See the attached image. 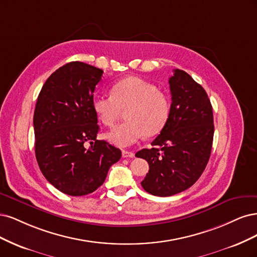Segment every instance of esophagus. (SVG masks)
<instances>
[{
  "mask_svg": "<svg viewBox=\"0 0 257 257\" xmlns=\"http://www.w3.org/2000/svg\"><path fill=\"white\" fill-rule=\"evenodd\" d=\"M121 156H122V158H134L135 153L128 152V151H122L121 152Z\"/></svg>",
  "mask_w": 257,
  "mask_h": 257,
  "instance_id": "obj_1",
  "label": "esophagus"
}]
</instances>
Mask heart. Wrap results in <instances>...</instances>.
<instances>
[{
	"mask_svg": "<svg viewBox=\"0 0 257 257\" xmlns=\"http://www.w3.org/2000/svg\"><path fill=\"white\" fill-rule=\"evenodd\" d=\"M92 106L107 127H112L126 109V120L105 135L109 142L119 147L134 145L146 135H158L170 117L168 96L139 77L117 81L111 87V95H95Z\"/></svg>",
	"mask_w": 257,
	"mask_h": 257,
	"instance_id": "obj_1",
	"label": "heart"
}]
</instances>
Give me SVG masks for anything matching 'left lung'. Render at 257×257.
I'll list each match as a JSON object with an SVG mask.
<instances>
[{"instance_id": "1", "label": "left lung", "mask_w": 257, "mask_h": 257, "mask_svg": "<svg viewBox=\"0 0 257 257\" xmlns=\"http://www.w3.org/2000/svg\"><path fill=\"white\" fill-rule=\"evenodd\" d=\"M170 117L151 150L137 153L150 171L141 183L146 192L171 196L191 187L204 172L213 140L212 106L205 89L186 71L174 69L169 79Z\"/></svg>"}]
</instances>
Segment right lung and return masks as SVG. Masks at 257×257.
I'll return each mask as SVG.
<instances>
[{"mask_svg":"<svg viewBox=\"0 0 257 257\" xmlns=\"http://www.w3.org/2000/svg\"><path fill=\"white\" fill-rule=\"evenodd\" d=\"M102 73L85 63H67L47 79L37 98L33 123L39 169L53 187L71 196L94 192L121 157L118 148L96 139L92 100Z\"/></svg>","mask_w":257,"mask_h":257,"instance_id":"obj_1","label":"right lung"}]
</instances>
